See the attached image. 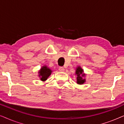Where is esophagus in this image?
<instances>
[{
	"label": "esophagus",
	"instance_id": "1",
	"mask_svg": "<svg viewBox=\"0 0 124 124\" xmlns=\"http://www.w3.org/2000/svg\"><path fill=\"white\" fill-rule=\"evenodd\" d=\"M64 70H65V69H64L63 67H59V70L60 71V72H64Z\"/></svg>",
	"mask_w": 124,
	"mask_h": 124
}]
</instances>
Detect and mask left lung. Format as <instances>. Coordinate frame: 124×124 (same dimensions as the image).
Returning a JSON list of instances; mask_svg holds the SVG:
<instances>
[{"label":"left lung","mask_w":124,"mask_h":124,"mask_svg":"<svg viewBox=\"0 0 124 124\" xmlns=\"http://www.w3.org/2000/svg\"><path fill=\"white\" fill-rule=\"evenodd\" d=\"M75 74L77 76V84L78 85H83L86 82L85 78L86 74L84 73V71L80 66H77L76 68Z\"/></svg>","instance_id":"left-lung-1"}]
</instances>
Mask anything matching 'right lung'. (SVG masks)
Masks as SVG:
<instances>
[{
  "mask_svg": "<svg viewBox=\"0 0 124 124\" xmlns=\"http://www.w3.org/2000/svg\"><path fill=\"white\" fill-rule=\"evenodd\" d=\"M52 72L51 69L47 67V65H45L38 71V77H39L40 81L44 82L47 80L49 76L51 74Z\"/></svg>",
  "mask_w": 124,
  "mask_h": 124,
  "instance_id": "obj_1",
  "label": "right lung"
}]
</instances>
